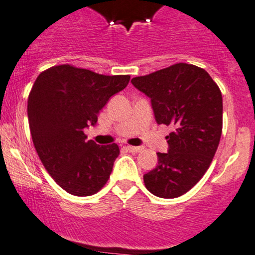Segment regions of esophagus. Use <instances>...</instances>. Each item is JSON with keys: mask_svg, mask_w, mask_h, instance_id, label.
<instances>
[{"mask_svg": "<svg viewBox=\"0 0 255 255\" xmlns=\"http://www.w3.org/2000/svg\"><path fill=\"white\" fill-rule=\"evenodd\" d=\"M126 149H127L128 151H130V152H140V151H142V149H144V147H141V146H132V145H127V146H126Z\"/></svg>", "mask_w": 255, "mask_h": 255, "instance_id": "obj_1", "label": "esophagus"}]
</instances>
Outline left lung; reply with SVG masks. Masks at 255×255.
<instances>
[{"label":"left lung","instance_id":"1","mask_svg":"<svg viewBox=\"0 0 255 255\" xmlns=\"http://www.w3.org/2000/svg\"><path fill=\"white\" fill-rule=\"evenodd\" d=\"M133 86L151 99L156 122L174 128L166 136L168 152H157L158 164L144 174L151 194L175 198L205 175L219 145L223 97L206 70L178 63L145 76Z\"/></svg>","mask_w":255,"mask_h":255}]
</instances>
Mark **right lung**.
I'll list each match as a JSON object with an SVG mask.
<instances>
[{
  "instance_id": "add662e5",
  "label": "right lung",
  "mask_w": 255,
  "mask_h": 255,
  "mask_svg": "<svg viewBox=\"0 0 255 255\" xmlns=\"http://www.w3.org/2000/svg\"><path fill=\"white\" fill-rule=\"evenodd\" d=\"M129 80V75L105 76L69 64L36 78L27 99L32 141L44 168L69 194H97L110 178L119 146L87 140L85 128L96 125L99 111Z\"/></svg>"
}]
</instances>
